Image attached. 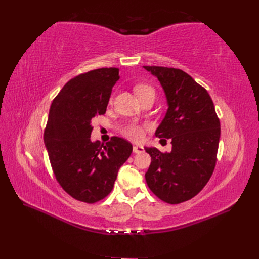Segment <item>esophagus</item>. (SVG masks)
I'll return each mask as SVG.
<instances>
[{"instance_id":"esophagus-1","label":"esophagus","mask_w":259,"mask_h":259,"mask_svg":"<svg viewBox=\"0 0 259 259\" xmlns=\"http://www.w3.org/2000/svg\"><path fill=\"white\" fill-rule=\"evenodd\" d=\"M133 151H134L135 153H142V152H144V147L136 145V146L133 147Z\"/></svg>"}]
</instances>
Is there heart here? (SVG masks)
I'll return each instance as SVG.
<instances>
[{"label": "heart", "instance_id": "heart-1", "mask_svg": "<svg viewBox=\"0 0 259 259\" xmlns=\"http://www.w3.org/2000/svg\"><path fill=\"white\" fill-rule=\"evenodd\" d=\"M135 92L137 94V96L140 98H143L147 95H155L154 94V90L151 88V86L148 85H138L135 88ZM124 134L125 136L130 137L133 140H142L144 137V130L142 126L136 124H131L128 126H126L124 128Z\"/></svg>", "mask_w": 259, "mask_h": 259}]
</instances>
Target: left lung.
<instances>
[{"instance_id":"8db88e82","label":"left lung","mask_w":259,"mask_h":259,"mask_svg":"<svg viewBox=\"0 0 259 259\" xmlns=\"http://www.w3.org/2000/svg\"><path fill=\"white\" fill-rule=\"evenodd\" d=\"M144 69L159 80L167 104L155 136L171 140L166 153L145 147L151 156L146 182L162 201L178 204L197 195L213 174L221 123L207 91L189 74L167 67Z\"/></svg>"}]
</instances>
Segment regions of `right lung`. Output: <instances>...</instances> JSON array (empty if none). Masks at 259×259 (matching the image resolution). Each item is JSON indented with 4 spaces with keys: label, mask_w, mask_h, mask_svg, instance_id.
<instances>
[{
    "label": "right lung",
    "mask_w": 259,
    "mask_h": 259,
    "mask_svg": "<svg viewBox=\"0 0 259 259\" xmlns=\"http://www.w3.org/2000/svg\"><path fill=\"white\" fill-rule=\"evenodd\" d=\"M117 68H101L70 80L53 100L44 144L55 177L72 198L95 203L111 192L117 171L133 151L127 140L93 142L92 119L105 114Z\"/></svg>",
    "instance_id": "obj_1"
}]
</instances>
